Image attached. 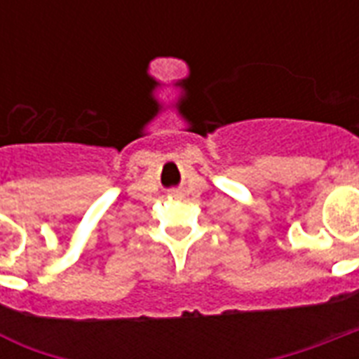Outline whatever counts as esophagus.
Returning a JSON list of instances; mask_svg holds the SVG:
<instances>
[{"instance_id":"1","label":"esophagus","mask_w":359,"mask_h":359,"mask_svg":"<svg viewBox=\"0 0 359 359\" xmlns=\"http://www.w3.org/2000/svg\"><path fill=\"white\" fill-rule=\"evenodd\" d=\"M171 196H173V197H179V194H171Z\"/></svg>"}]
</instances>
